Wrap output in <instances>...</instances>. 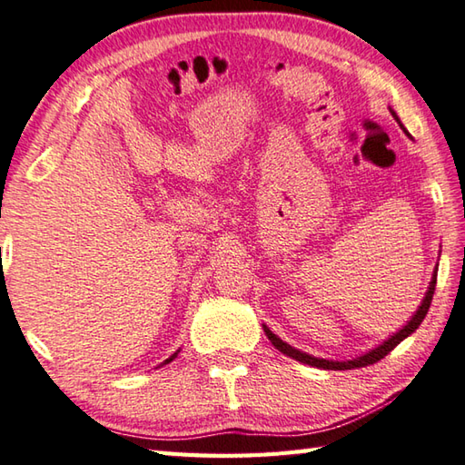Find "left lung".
<instances>
[{"mask_svg": "<svg viewBox=\"0 0 465 465\" xmlns=\"http://www.w3.org/2000/svg\"><path fill=\"white\" fill-rule=\"evenodd\" d=\"M391 113H392V117H395V119L399 121V125L402 127V124H401V119H399L397 113L392 111V109H391ZM402 131H407V129L402 127ZM435 283H437V267H435V271H433L431 283H429V287H427V292H425V297H423L421 305H419L417 312H415L413 315H411V320L405 323V326H402L399 331H395V334H392L391 338L384 340L382 344H379L376 348L369 350V352H364V354H361V356L352 358V361H326V358L312 356V354H308V352H302V350L289 346L287 341H283L277 334H273V331H271V330L265 326V323H262V330H265V334H267V338L271 340V344H273V346L279 350V352H283L285 356L293 358V361H300V362H303V364H310V366H315V369H323V371H352V369H362V366H369V364L379 362L381 358L387 356L392 348H397L402 340L409 338L419 326H421V322L425 320V315H427V312H429V305H431V300H433Z\"/></svg>", "mask_w": 465, "mask_h": 465, "instance_id": "1", "label": "left lung"}]
</instances>
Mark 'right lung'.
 <instances>
[{
    "label": "right lung",
    "instance_id": "add662e5",
    "mask_svg": "<svg viewBox=\"0 0 465 465\" xmlns=\"http://www.w3.org/2000/svg\"><path fill=\"white\" fill-rule=\"evenodd\" d=\"M178 352H180V350H178ZM178 352H173V354H172V356H170V358H168V361H165V362H163V364H170V362H172V361H173V358H176V356H178ZM163 364H162V366H163Z\"/></svg>",
    "mask_w": 465,
    "mask_h": 465
}]
</instances>
